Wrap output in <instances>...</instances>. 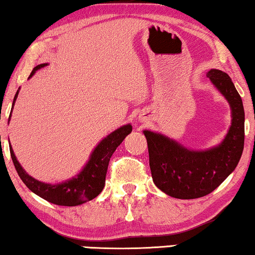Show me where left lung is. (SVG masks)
I'll return each mask as SVG.
<instances>
[{"label": "left lung", "mask_w": 255, "mask_h": 255, "mask_svg": "<svg viewBox=\"0 0 255 255\" xmlns=\"http://www.w3.org/2000/svg\"><path fill=\"white\" fill-rule=\"evenodd\" d=\"M207 76L232 109V125L221 145L208 151H189L161 134L144 131L153 182L175 198L191 200L210 194L235 170L243 154L245 113L242 97L226 73L211 69Z\"/></svg>", "instance_id": "left-lung-1"}]
</instances>
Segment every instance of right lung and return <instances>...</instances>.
<instances>
[{"label":"right lung","instance_id":"add662e5","mask_svg":"<svg viewBox=\"0 0 255 255\" xmlns=\"http://www.w3.org/2000/svg\"><path fill=\"white\" fill-rule=\"evenodd\" d=\"M44 66H46V64L36 66L31 72L30 78L36 73L37 69L44 67ZM17 95H18V90L13 97L12 107L15 104ZM131 131L132 127L128 124L117 128L107 138H104L94 149L90 160L78 177L60 184L44 183L33 179L20 167L19 162L17 161L16 156L13 154L11 146H10V154H11L13 166H15L19 177L31 191H33L34 194L50 203L65 205V207H75V205L92 201L103 190L111 155Z\"/></svg>","mask_w":255,"mask_h":255}]
</instances>
